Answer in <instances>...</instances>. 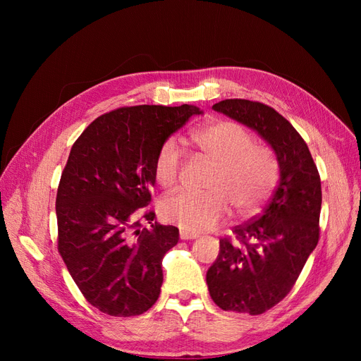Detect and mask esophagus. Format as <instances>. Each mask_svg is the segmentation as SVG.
I'll return each instance as SVG.
<instances>
[{
    "instance_id": "1",
    "label": "esophagus",
    "mask_w": 361,
    "mask_h": 361,
    "mask_svg": "<svg viewBox=\"0 0 361 361\" xmlns=\"http://www.w3.org/2000/svg\"><path fill=\"white\" fill-rule=\"evenodd\" d=\"M180 239H183V241H188V239H195L199 235L197 233H191V232H185V231H180L179 233Z\"/></svg>"
}]
</instances>
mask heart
<instances>
[{
	"label": "heart",
	"instance_id": "obj_1",
	"mask_svg": "<svg viewBox=\"0 0 361 361\" xmlns=\"http://www.w3.org/2000/svg\"><path fill=\"white\" fill-rule=\"evenodd\" d=\"M199 155L214 166L206 194L179 192L159 203V216L185 232L199 233L220 224L227 214L239 218L256 215L279 180V162L267 146L255 145L250 130L233 120H218L190 135ZM182 152L167 140L155 157L154 174L166 191L178 187L182 174Z\"/></svg>",
	"mask_w": 361,
	"mask_h": 361
}]
</instances>
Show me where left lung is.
Returning <instances> with one entry per match:
<instances>
[{
    "label": "left lung",
    "instance_id": "8db88e82",
    "mask_svg": "<svg viewBox=\"0 0 361 361\" xmlns=\"http://www.w3.org/2000/svg\"><path fill=\"white\" fill-rule=\"evenodd\" d=\"M214 110L255 129L280 167V180L259 216L220 239V253L206 272L218 307L260 314L293 288L319 241L321 178L302 137L274 108L248 99H226Z\"/></svg>",
    "mask_w": 361,
    "mask_h": 361
}]
</instances>
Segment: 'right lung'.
Here are the masks:
<instances>
[{
    "label": "right lung",
    "mask_w": 361,
    "mask_h": 361,
    "mask_svg": "<svg viewBox=\"0 0 361 361\" xmlns=\"http://www.w3.org/2000/svg\"><path fill=\"white\" fill-rule=\"evenodd\" d=\"M200 113L187 104L122 106L93 120L71 149L57 190V248L84 298L102 313L137 316L159 297L162 259L179 228L154 221L155 212L143 207L159 147Z\"/></svg>",
    "instance_id": "add662e5"
}]
</instances>
